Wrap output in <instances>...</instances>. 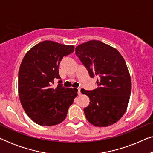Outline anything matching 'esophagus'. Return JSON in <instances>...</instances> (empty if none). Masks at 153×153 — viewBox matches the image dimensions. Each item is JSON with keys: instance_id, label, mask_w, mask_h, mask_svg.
I'll list each match as a JSON object with an SVG mask.
<instances>
[{"instance_id": "esophagus-1", "label": "esophagus", "mask_w": 153, "mask_h": 153, "mask_svg": "<svg viewBox=\"0 0 153 153\" xmlns=\"http://www.w3.org/2000/svg\"><path fill=\"white\" fill-rule=\"evenodd\" d=\"M81 94V89H80V88H78V95H80Z\"/></svg>"}]
</instances>
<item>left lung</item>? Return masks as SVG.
Returning a JSON list of instances; mask_svg holds the SVG:
<instances>
[{
	"instance_id": "obj_1",
	"label": "left lung",
	"mask_w": 153,
	"mask_h": 153,
	"mask_svg": "<svg viewBox=\"0 0 153 153\" xmlns=\"http://www.w3.org/2000/svg\"><path fill=\"white\" fill-rule=\"evenodd\" d=\"M75 53L90 76H98L97 88L81 90L90 98L89 105L83 108L85 118L97 127L114 124L126 111L131 94V78L124 58L115 48L98 40L77 46Z\"/></svg>"
}]
</instances>
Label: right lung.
I'll list each match as a JSON object with an SVG mask.
<instances>
[{"label":"right lung","instance_id":"right-lung-1","mask_svg":"<svg viewBox=\"0 0 153 153\" xmlns=\"http://www.w3.org/2000/svg\"><path fill=\"white\" fill-rule=\"evenodd\" d=\"M72 45L45 40L31 48L21 63L18 74L20 102L26 114L33 121L42 126L62 123L68 108L77 96L76 88H64L58 71L63 56L74 51Z\"/></svg>","mask_w":153,"mask_h":153}]
</instances>
